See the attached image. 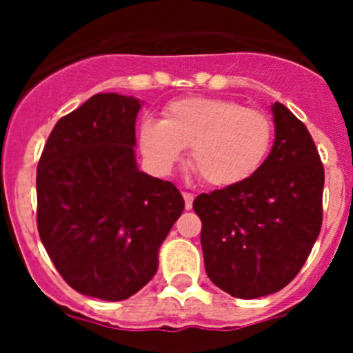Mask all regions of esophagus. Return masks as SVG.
Wrapping results in <instances>:
<instances>
[{
  "label": "esophagus",
  "mask_w": 353,
  "mask_h": 353,
  "mask_svg": "<svg viewBox=\"0 0 353 353\" xmlns=\"http://www.w3.org/2000/svg\"><path fill=\"white\" fill-rule=\"evenodd\" d=\"M183 198H184V206H186V210L193 208V199H194L193 194H191V193H183Z\"/></svg>",
  "instance_id": "esophagus-1"
}]
</instances>
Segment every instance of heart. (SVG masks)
I'll return each instance as SVG.
<instances>
[{
	"label": "heart",
	"instance_id": "b5f03b06",
	"mask_svg": "<svg viewBox=\"0 0 353 353\" xmlns=\"http://www.w3.org/2000/svg\"><path fill=\"white\" fill-rule=\"evenodd\" d=\"M275 128L265 110L219 97H186L143 121L138 145L148 165L167 174L191 147L190 163L212 188H232L254 176L272 152Z\"/></svg>",
	"mask_w": 353,
	"mask_h": 353
}]
</instances>
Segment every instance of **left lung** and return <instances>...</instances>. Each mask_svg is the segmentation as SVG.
Returning <instances> with one entry per match:
<instances>
[{
  "mask_svg": "<svg viewBox=\"0 0 353 353\" xmlns=\"http://www.w3.org/2000/svg\"><path fill=\"white\" fill-rule=\"evenodd\" d=\"M275 143L261 169L232 188L193 201L201 219L208 279L239 299L282 290L319 236L325 169L307 128L285 105H272Z\"/></svg>",
  "mask_w": 353,
  "mask_h": 353,
  "instance_id": "8db88e82",
  "label": "left lung"
}]
</instances>
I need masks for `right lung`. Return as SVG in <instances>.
<instances>
[{"label": "right lung", "instance_id": "right-lung-1", "mask_svg": "<svg viewBox=\"0 0 353 353\" xmlns=\"http://www.w3.org/2000/svg\"><path fill=\"white\" fill-rule=\"evenodd\" d=\"M141 102L97 94L56 123L37 165V229L71 288L124 301L152 280L184 210L169 181L138 170Z\"/></svg>", "mask_w": 353, "mask_h": 353}]
</instances>
